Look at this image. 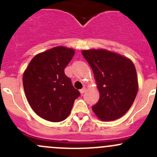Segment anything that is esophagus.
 <instances>
[{"mask_svg":"<svg viewBox=\"0 0 157 157\" xmlns=\"http://www.w3.org/2000/svg\"><path fill=\"white\" fill-rule=\"evenodd\" d=\"M80 93H81V94L83 95V93H84L85 92H86V88H85V87H83V89H81V90H80Z\"/></svg>","mask_w":157,"mask_h":157,"instance_id":"esophagus-1","label":"esophagus"}]
</instances>
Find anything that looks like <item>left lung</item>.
I'll use <instances>...</instances> for the list:
<instances>
[{"label":"left lung","mask_w":157,"mask_h":157,"mask_svg":"<svg viewBox=\"0 0 157 157\" xmlns=\"http://www.w3.org/2000/svg\"><path fill=\"white\" fill-rule=\"evenodd\" d=\"M94 74L99 99L92 109L102 121H113L131 108L138 90L137 72L131 60L104 49L82 51Z\"/></svg>","instance_id":"8db88e82"}]
</instances>
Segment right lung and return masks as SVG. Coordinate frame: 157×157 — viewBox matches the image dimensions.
I'll list each match as a JSON object with an SVG mask.
<instances>
[{
	"label": "right lung",
	"mask_w": 157,
	"mask_h": 157,
	"mask_svg": "<svg viewBox=\"0 0 157 157\" xmlns=\"http://www.w3.org/2000/svg\"><path fill=\"white\" fill-rule=\"evenodd\" d=\"M74 55V49L65 47L49 49L36 55L23 74V88L30 106L47 121L66 119L74 100L80 96L64 74Z\"/></svg>",
	"instance_id": "add662e5"
}]
</instances>
